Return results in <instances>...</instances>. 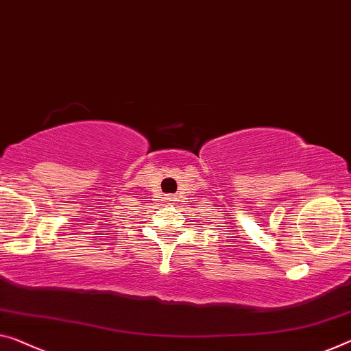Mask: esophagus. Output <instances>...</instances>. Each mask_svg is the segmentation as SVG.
I'll return each instance as SVG.
<instances>
[{"mask_svg":"<svg viewBox=\"0 0 351 351\" xmlns=\"http://www.w3.org/2000/svg\"><path fill=\"white\" fill-rule=\"evenodd\" d=\"M171 197H172V196H168V201H172V199H171Z\"/></svg>","mask_w":351,"mask_h":351,"instance_id":"34e87169","label":"esophagus"}]
</instances>
